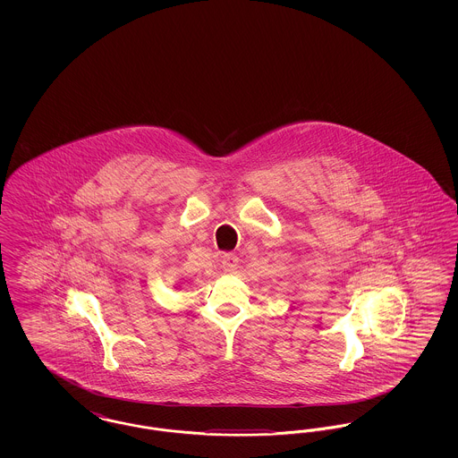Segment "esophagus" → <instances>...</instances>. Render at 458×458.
I'll return each mask as SVG.
<instances>
[{
  "mask_svg": "<svg viewBox=\"0 0 458 458\" xmlns=\"http://www.w3.org/2000/svg\"><path fill=\"white\" fill-rule=\"evenodd\" d=\"M221 264H223V269L226 273H233L239 267V258L235 254H225L223 259H221Z\"/></svg>",
  "mask_w": 458,
  "mask_h": 458,
  "instance_id": "34e87169",
  "label": "esophagus"
}]
</instances>
